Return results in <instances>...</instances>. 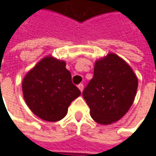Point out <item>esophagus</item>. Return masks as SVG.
Here are the masks:
<instances>
[{"mask_svg": "<svg viewBox=\"0 0 156 156\" xmlns=\"http://www.w3.org/2000/svg\"><path fill=\"white\" fill-rule=\"evenodd\" d=\"M78 89L80 90V91H83V90H84V85L83 84H79V85H78Z\"/></svg>", "mask_w": 156, "mask_h": 156, "instance_id": "1", "label": "esophagus"}]
</instances>
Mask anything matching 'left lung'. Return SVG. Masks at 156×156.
<instances>
[{"label":"left lung","mask_w":156,"mask_h":156,"mask_svg":"<svg viewBox=\"0 0 156 156\" xmlns=\"http://www.w3.org/2000/svg\"><path fill=\"white\" fill-rule=\"evenodd\" d=\"M138 79L132 68L116 54L96 61L93 78L83 91L91 118L108 125L118 121L133 103Z\"/></svg>","instance_id":"1"}]
</instances>
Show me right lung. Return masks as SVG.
I'll return each instance as SVG.
<instances>
[{"label":"right lung","instance_id":"1","mask_svg":"<svg viewBox=\"0 0 156 156\" xmlns=\"http://www.w3.org/2000/svg\"><path fill=\"white\" fill-rule=\"evenodd\" d=\"M65 61L45 57L23 80V98L32 112L40 119L55 122L68 112L71 103L81 94L71 82Z\"/></svg>","mask_w":156,"mask_h":156}]
</instances>
